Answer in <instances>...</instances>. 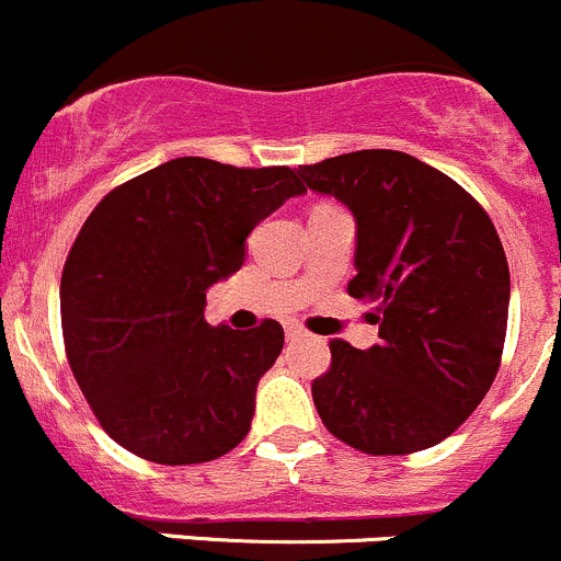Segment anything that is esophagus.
Listing matches in <instances>:
<instances>
[{
	"label": "esophagus",
	"mask_w": 561,
	"mask_h": 561,
	"mask_svg": "<svg viewBox=\"0 0 561 561\" xmlns=\"http://www.w3.org/2000/svg\"><path fill=\"white\" fill-rule=\"evenodd\" d=\"M300 335H302L300 324H295V322L286 324V339H300Z\"/></svg>",
	"instance_id": "1"
}]
</instances>
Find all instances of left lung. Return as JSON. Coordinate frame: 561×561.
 <instances>
[{
	"mask_svg": "<svg viewBox=\"0 0 561 561\" xmlns=\"http://www.w3.org/2000/svg\"><path fill=\"white\" fill-rule=\"evenodd\" d=\"M297 173L357 222L346 291L377 302L380 341H330L311 386L322 424L366 455H413L477 410L501 366L510 266L488 211L402 151L341 153Z\"/></svg>",
	"mask_w": 561,
	"mask_h": 561,
	"instance_id": "left-lung-1",
	"label": "left lung"
}]
</instances>
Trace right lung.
<instances>
[{
	"instance_id": "1",
	"label": "right lung",
	"mask_w": 561,
	"mask_h": 561,
	"mask_svg": "<svg viewBox=\"0 0 561 561\" xmlns=\"http://www.w3.org/2000/svg\"><path fill=\"white\" fill-rule=\"evenodd\" d=\"M306 186L291 168L179 157L101 197L60 280L73 377L106 435L142 460L195 466L250 432L255 386L284 328H211L206 289L244 261V239Z\"/></svg>"
}]
</instances>
